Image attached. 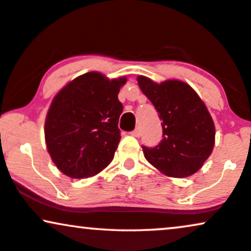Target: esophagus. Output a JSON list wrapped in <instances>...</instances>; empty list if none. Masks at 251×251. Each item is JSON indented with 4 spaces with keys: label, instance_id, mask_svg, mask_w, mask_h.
Wrapping results in <instances>:
<instances>
[{
    "label": "esophagus",
    "instance_id": "1",
    "mask_svg": "<svg viewBox=\"0 0 251 251\" xmlns=\"http://www.w3.org/2000/svg\"><path fill=\"white\" fill-rule=\"evenodd\" d=\"M131 134L133 135V136H135V138H139V136L141 135V128L140 127H136L134 131H132L131 132Z\"/></svg>",
    "mask_w": 251,
    "mask_h": 251
}]
</instances>
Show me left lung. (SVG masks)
Instances as JSON below:
<instances>
[{
    "label": "left lung",
    "mask_w": 251,
    "mask_h": 251,
    "mask_svg": "<svg viewBox=\"0 0 251 251\" xmlns=\"http://www.w3.org/2000/svg\"><path fill=\"white\" fill-rule=\"evenodd\" d=\"M138 83L162 120L160 144L142 146L146 160L167 176L183 178L193 175L214 146V124L205 104L184 82L169 80L157 84L139 76Z\"/></svg>",
    "instance_id": "left-lung-1"
}]
</instances>
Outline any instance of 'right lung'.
I'll use <instances>...</instances> for the list:
<instances>
[{"instance_id": "add662e5", "label": "right lung", "mask_w": 251, "mask_h": 251, "mask_svg": "<svg viewBox=\"0 0 251 251\" xmlns=\"http://www.w3.org/2000/svg\"><path fill=\"white\" fill-rule=\"evenodd\" d=\"M125 77L110 81L100 73L83 74L59 91L45 122L52 161L65 175L87 178L103 170L115 156Z\"/></svg>"}]
</instances>
